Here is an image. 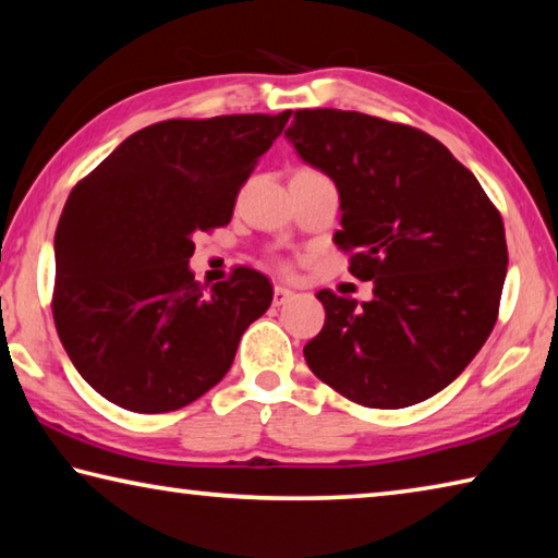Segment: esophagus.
I'll list each match as a JSON object with an SVG mask.
<instances>
[{
    "mask_svg": "<svg viewBox=\"0 0 558 558\" xmlns=\"http://www.w3.org/2000/svg\"><path fill=\"white\" fill-rule=\"evenodd\" d=\"M290 298H292V290L286 286H276V290H272V302H276V305H282V302Z\"/></svg>",
    "mask_w": 558,
    "mask_h": 558,
    "instance_id": "esophagus-1",
    "label": "esophagus"
}]
</instances>
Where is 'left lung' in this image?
I'll return each instance as SVG.
<instances>
[{"instance_id":"left-lung-1","label":"left lung","mask_w":558,"mask_h":558,"mask_svg":"<svg viewBox=\"0 0 558 558\" xmlns=\"http://www.w3.org/2000/svg\"><path fill=\"white\" fill-rule=\"evenodd\" d=\"M337 184L356 305L319 290L325 327L305 344L319 381L369 409H405L456 381L497 323L507 276L502 216L450 149L354 110H295L286 130Z\"/></svg>"}]
</instances>
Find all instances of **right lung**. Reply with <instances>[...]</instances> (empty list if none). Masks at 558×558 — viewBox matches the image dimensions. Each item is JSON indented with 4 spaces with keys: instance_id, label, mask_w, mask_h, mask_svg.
Here are the masks:
<instances>
[{
    "instance_id": "add662e5",
    "label": "right lung",
    "mask_w": 558,
    "mask_h": 558,
    "mask_svg": "<svg viewBox=\"0 0 558 558\" xmlns=\"http://www.w3.org/2000/svg\"><path fill=\"white\" fill-rule=\"evenodd\" d=\"M288 118L155 122L73 186L53 239L51 310L73 366L102 399L135 413L177 411L231 369L272 286L239 266L206 292L189 270L194 233L231 221Z\"/></svg>"
}]
</instances>
